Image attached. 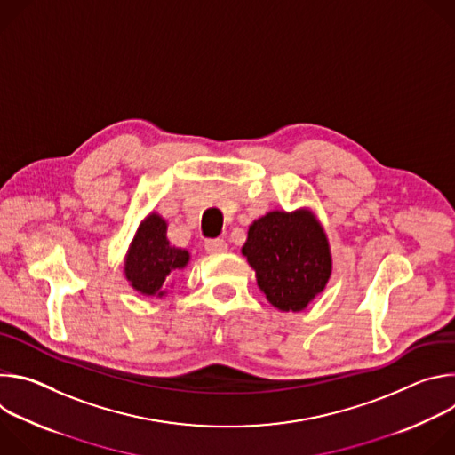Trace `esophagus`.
<instances>
[{
  "label": "esophagus",
  "mask_w": 455,
  "mask_h": 455,
  "mask_svg": "<svg viewBox=\"0 0 455 455\" xmlns=\"http://www.w3.org/2000/svg\"><path fill=\"white\" fill-rule=\"evenodd\" d=\"M227 248H228V244L225 239H207L205 241V250L209 253H223V251H227Z\"/></svg>",
  "instance_id": "obj_1"
}]
</instances>
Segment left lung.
Returning <instances> with one entry per match:
<instances>
[{"label": "left lung", "instance_id": "obj_1", "mask_svg": "<svg viewBox=\"0 0 455 455\" xmlns=\"http://www.w3.org/2000/svg\"><path fill=\"white\" fill-rule=\"evenodd\" d=\"M257 286L281 311H302L331 277L326 232L309 209L272 211L255 220L241 248Z\"/></svg>", "mask_w": 455, "mask_h": 455}]
</instances>
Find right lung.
I'll list each match as a JSON object with an SVG mask.
<instances>
[{
  "instance_id": "right-lung-1",
  "label": "right lung",
  "mask_w": 455,
  "mask_h": 455,
  "mask_svg": "<svg viewBox=\"0 0 455 455\" xmlns=\"http://www.w3.org/2000/svg\"><path fill=\"white\" fill-rule=\"evenodd\" d=\"M190 261L185 248L172 246L167 239V221L151 212L146 216L124 259V275L135 291L162 299L167 293L171 274L183 270Z\"/></svg>"
}]
</instances>
